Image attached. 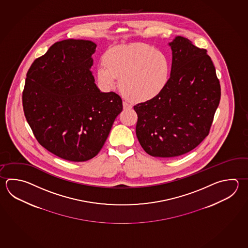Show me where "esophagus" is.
I'll list each match as a JSON object with an SVG mask.
<instances>
[{
  "label": "esophagus",
  "instance_id": "esophagus-1",
  "mask_svg": "<svg viewBox=\"0 0 248 248\" xmlns=\"http://www.w3.org/2000/svg\"><path fill=\"white\" fill-rule=\"evenodd\" d=\"M123 107L124 109H130L132 108V104L131 103H129L128 101H124L123 102Z\"/></svg>",
  "mask_w": 248,
  "mask_h": 248
}]
</instances>
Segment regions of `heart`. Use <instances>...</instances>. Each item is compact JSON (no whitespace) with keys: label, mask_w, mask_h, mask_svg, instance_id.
I'll use <instances>...</instances> for the list:
<instances>
[{"label":"heart","mask_w":248,"mask_h":248,"mask_svg":"<svg viewBox=\"0 0 248 248\" xmlns=\"http://www.w3.org/2000/svg\"><path fill=\"white\" fill-rule=\"evenodd\" d=\"M97 68V79L106 89H112L120 79L122 92L139 102L155 98L169 78V60L163 52L147 45L118 47L106 52Z\"/></svg>","instance_id":"heart-1"}]
</instances>
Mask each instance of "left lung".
Instances as JSON below:
<instances>
[{
    "label": "left lung",
    "instance_id": "obj_1",
    "mask_svg": "<svg viewBox=\"0 0 248 248\" xmlns=\"http://www.w3.org/2000/svg\"><path fill=\"white\" fill-rule=\"evenodd\" d=\"M172 49L170 78L155 98L134 106L136 134L154 157L172 158L196 148L210 133L221 88L207 50L178 36Z\"/></svg>",
    "mask_w": 248,
    "mask_h": 248
}]
</instances>
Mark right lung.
Returning <instances> with one entry per match:
<instances>
[{
  "mask_svg": "<svg viewBox=\"0 0 248 248\" xmlns=\"http://www.w3.org/2000/svg\"><path fill=\"white\" fill-rule=\"evenodd\" d=\"M96 45L54 43L36 59L23 91L24 116L38 143L61 159L80 162L98 155L123 110L114 92H100L90 71Z\"/></svg>",
  "mask_w": 248,
  "mask_h": 248,
  "instance_id": "add662e5",
  "label": "right lung"
}]
</instances>
